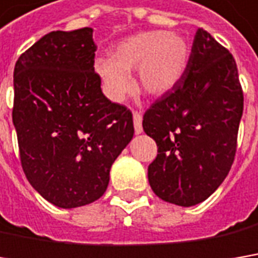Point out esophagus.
<instances>
[{
    "mask_svg": "<svg viewBox=\"0 0 258 258\" xmlns=\"http://www.w3.org/2000/svg\"><path fill=\"white\" fill-rule=\"evenodd\" d=\"M142 119H143V116H142L140 112H134V114H133V121H134V131H136V134H142V133H143Z\"/></svg>",
    "mask_w": 258,
    "mask_h": 258,
    "instance_id": "obj_1",
    "label": "esophagus"
}]
</instances>
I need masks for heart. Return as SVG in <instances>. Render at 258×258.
I'll use <instances>...</instances> for the list:
<instances>
[{
  "mask_svg": "<svg viewBox=\"0 0 258 258\" xmlns=\"http://www.w3.org/2000/svg\"><path fill=\"white\" fill-rule=\"evenodd\" d=\"M188 58L189 45L182 35L152 30L119 42L112 56L95 61V71L106 96L122 102L133 89L128 73L137 70V87L142 93L162 96L179 83Z\"/></svg>",
  "mask_w": 258,
  "mask_h": 258,
  "instance_id": "1",
  "label": "heart"
}]
</instances>
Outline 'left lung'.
I'll use <instances>...</instances> for the list:
<instances>
[{"mask_svg": "<svg viewBox=\"0 0 258 258\" xmlns=\"http://www.w3.org/2000/svg\"><path fill=\"white\" fill-rule=\"evenodd\" d=\"M242 109L234 56L199 29L182 79L143 116L144 133L158 144L147 169L153 192L182 207L210 197L232 166Z\"/></svg>", "mask_w": 258, "mask_h": 258, "instance_id": "8db88e82", "label": "left lung"}]
</instances>
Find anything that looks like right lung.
<instances>
[{
    "label": "right lung",
    "mask_w": 258,
    "mask_h": 258,
    "mask_svg": "<svg viewBox=\"0 0 258 258\" xmlns=\"http://www.w3.org/2000/svg\"><path fill=\"white\" fill-rule=\"evenodd\" d=\"M93 29L51 32L17 59L13 124L30 185L61 209L93 203L134 136L133 115L102 93Z\"/></svg>",
    "instance_id": "right-lung-1"
}]
</instances>
